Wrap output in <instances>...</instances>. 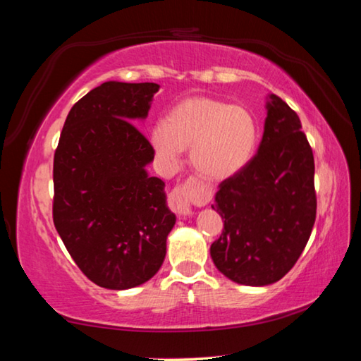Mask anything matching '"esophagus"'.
<instances>
[{
  "label": "esophagus",
  "mask_w": 361,
  "mask_h": 361,
  "mask_svg": "<svg viewBox=\"0 0 361 361\" xmlns=\"http://www.w3.org/2000/svg\"><path fill=\"white\" fill-rule=\"evenodd\" d=\"M169 207L178 215H189L191 213V197L185 185H178L169 195Z\"/></svg>",
  "instance_id": "34e87169"
}]
</instances>
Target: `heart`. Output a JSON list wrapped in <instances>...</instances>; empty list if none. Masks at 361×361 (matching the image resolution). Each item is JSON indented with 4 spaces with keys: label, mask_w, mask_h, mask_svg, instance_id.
Here are the masks:
<instances>
[{
    "label": "heart",
    "mask_w": 361,
    "mask_h": 361,
    "mask_svg": "<svg viewBox=\"0 0 361 361\" xmlns=\"http://www.w3.org/2000/svg\"><path fill=\"white\" fill-rule=\"evenodd\" d=\"M258 143V122L248 108L212 97L181 100L151 130V145L167 166L191 148V162L205 178L221 181L247 166Z\"/></svg>",
    "instance_id": "obj_1"
}]
</instances>
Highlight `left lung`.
Instances as JSON below:
<instances>
[{
	"mask_svg": "<svg viewBox=\"0 0 361 361\" xmlns=\"http://www.w3.org/2000/svg\"><path fill=\"white\" fill-rule=\"evenodd\" d=\"M314 172L301 121L272 94L258 152L221 181L212 205L224 219L210 247L219 272L235 283L264 286L296 264L317 216Z\"/></svg>",
	"mask_w": 361,
	"mask_h": 361,
	"instance_id": "8db88e82",
	"label": "left lung"
}]
</instances>
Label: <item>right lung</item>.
<instances>
[{
  "label": "right lung",
  "mask_w": 361,
  "mask_h": 361,
  "mask_svg": "<svg viewBox=\"0 0 361 361\" xmlns=\"http://www.w3.org/2000/svg\"><path fill=\"white\" fill-rule=\"evenodd\" d=\"M154 82H103L70 109L54 154L52 218L82 274L109 290L138 286L166 258L175 224L164 183L148 176L154 148L135 119Z\"/></svg>",
  "instance_id": "1"
}]
</instances>
